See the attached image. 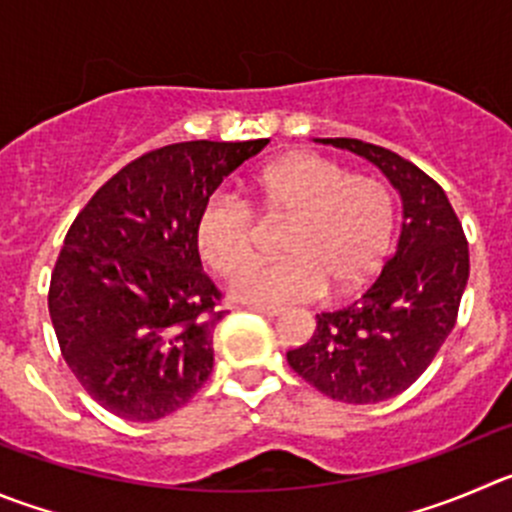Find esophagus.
Returning <instances> with one entry per match:
<instances>
[{"instance_id":"34e87169","label":"esophagus","mask_w":512,"mask_h":512,"mask_svg":"<svg viewBox=\"0 0 512 512\" xmlns=\"http://www.w3.org/2000/svg\"><path fill=\"white\" fill-rule=\"evenodd\" d=\"M248 309L259 311V314H264V316H279L281 311H284V309H279V306H269V304H248Z\"/></svg>"}]
</instances>
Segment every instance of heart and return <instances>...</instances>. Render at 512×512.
<instances>
[{
  "mask_svg": "<svg viewBox=\"0 0 512 512\" xmlns=\"http://www.w3.org/2000/svg\"><path fill=\"white\" fill-rule=\"evenodd\" d=\"M248 203L264 221H286L279 238L286 256L238 274L233 294L241 299L286 304L321 289L347 296L362 289L392 251V193L319 153L299 150L251 175ZM256 233L251 208L233 196H211L198 213V251L223 276L253 259Z\"/></svg>",
  "mask_w": 512,
  "mask_h": 512,
  "instance_id": "heart-1",
  "label": "heart"
}]
</instances>
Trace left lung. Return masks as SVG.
I'll use <instances>...</instances> for the list:
<instances>
[{
    "instance_id": "1",
    "label": "left lung",
    "mask_w": 512,
    "mask_h": 512,
    "mask_svg": "<svg viewBox=\"0 0 512 512\" xmlns=\"http://www.w3.org/2000/svg\"><path fill=\"white\" fill-rule=\"evenodd\" d=\"M377 165L402 198L397 251L354 304L316 314L314 337L289 367L326 397L372 405L405 392L430 367L457 321L470 276L462 223L445 191L402 155L354 138H321Z\"/></svg>"
}]
</instances>
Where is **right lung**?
<instances>
[{
  "mask_svg": "<svg viewBox=\"0 0 512 512\" xmlns=\"http://www.w3.org/2000/svg\"><path fill=\"white\" fill-rule=\"evenodd\" d=\"M266 143L150 150L72 221L47 304L67 367L107 412L160 420L211 377L213 329L226 311L203 271L196 221L221 180Z\"/></svg>",
  "mask_w": 512,
  "mask_h": 512,
  "instance_id": "obj_1",
  "label": "right lung"
}]
</instances>
